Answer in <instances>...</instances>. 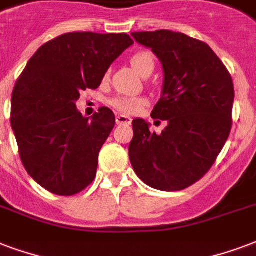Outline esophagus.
<instances>
[{
  "label": "esophagus",
  "instance_id": "obj_1",
  "mask_svg": "<svg viewBox=\"0 0 256 256\" xmlns=\"http://www.w3.org/2000/svg\"><path fill=\"white\" fill-rule=\"evenodd\" d=\"M132 122V118L128 116H124V114H118L116 117V124L117 126H122V124H130Z\"/></svg>",
  "mask_w": 256,
  "mask_h": 256
}]
</instances>
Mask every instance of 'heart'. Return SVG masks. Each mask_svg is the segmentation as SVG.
Wrapping results in <instances>:
<instances>
[{
  "mask_svg": "<svg viewBox=\"0 0 256 256\" xmlns=\"http://www.w3.org/2000/svg\"><path fill=\"white\" fill-rule=\"evenodd\" d=\"M130 64L140 76L152 72L154 67H155L152 55L147 51L136 52L130 58ZM110 104L118 112L126 113V114H135L143 109V106L146 105V100L139 98V97H116L110 101Z\"/></svg>",
  "mask_w": 256,
  "mask_h": 256,
  "instance_id": "b5f03b06",
  "label": "heart"
}]
</instances>
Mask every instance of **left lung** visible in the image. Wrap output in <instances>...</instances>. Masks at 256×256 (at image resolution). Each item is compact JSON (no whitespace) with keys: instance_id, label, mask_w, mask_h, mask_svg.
<instances>
[{"instance_id":"8db88e82","label":"left lung","mask_w":256,"mask_h":256,"mask_svg":"<svg viewBox=\"0 0 256 256\" xmlns=\"http://www.w3.org/2000/svg\"><path fill=\"white\" fill-rule=\"evenodd\" d=\"M130 34L162 63V96L151 117L167 121L160 135L143 118L132 121L130 164L154 189H186L208 172L230 136L234 82L204 42L167 30Z\"/></svg>"}]
</instances>
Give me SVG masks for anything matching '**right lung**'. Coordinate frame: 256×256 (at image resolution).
Wrapping results in <instances>:
<instances>
[{"label": "right lung", "mask_w": 256, "mask_h": 256, "mask_svg": "<svg viewBox=\"0 0 256 256\" xmlns=\"http://www.w3.org/2000/svg\"><path fill=\"white\" fill-rule=\"evenodd\" d=\"M132 44L126 34H60L34 52L17 80L12 130L26 170L48 192L72 196L94 180L100 150L116 117L106 106L84 117L76 102L80 92L98 88Z\"/></svg>", "instance_id": "add662e5"}]
</instances>
